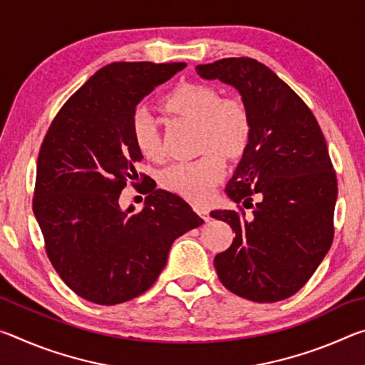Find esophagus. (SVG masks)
Here are the masks:
<instances>
[{
    "label": "esophagus",
    "instance_id": "obj_1",
    "mask_svg": "<svg viewBox=\"0 0 365 365\" xmlns=\"http://www.w3.org/2000/svg\"><path fill=\"white\" fill-rule=\"evenodd\" d=\"M195 211H196L197 214H200L201 217L205 219V220H209V219H211V217H209V211H207L206 207H202V206H195Z\"/></svg>",
    "mask_w": 365,
    "mask_h": 365
}]
</instances>
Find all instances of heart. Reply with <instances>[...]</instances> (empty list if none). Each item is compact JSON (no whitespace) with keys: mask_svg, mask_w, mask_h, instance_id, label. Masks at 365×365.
<instances>
[{"mask_svg":"<svg viewBox=\"0 0 365 365\" xmlns=\"http://www.w3.org/2000/svg\"><path fill=\"white\" fill-rule=\"evenodd\" d=\"M170 113L197 122L200 158L180 160L160 172V185L185 200L205 202L225 174V160L242 156L250 143V114L235 98L220 100L219 91L205 83H183L165 98ZM132 133L138 151L148 159L163 158L158 120L145 106L132 115Z\"/></svg>","mask_w":365,"mask_h":365,"instance_id":"b5f03b06","label":"heart"}]
</instances>
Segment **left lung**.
I'll use <instances>...</instances> for the list:
<instances>
[{
	"mask_svg": "<svg viewBox=\"0 0 365 365\" xmlns=\"http://www.w3.org/2000/svg\"><path fill=\"white\" fill-rule=\"evenodd\" d=\"M196 72L232 85L251 122L250 143L225 193L252 214L211 212L235 232L214 267L222 285L242 298L287 299L311 279L333 242L338 187L324 133L304 101L256 59L225 58Z\"/></svg>",
	"mask_w": 365,
	"mask_h": 365,
	"instance_id": "8db88e82",
	"label": "left lung"
}]
</instances>
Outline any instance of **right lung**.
Masks as SVG:
<instances>
[{"label": "right lung", "mask_w": 365, "mask_h": 365, "mask_svg": "<svg viewBox=\"0 0 365 365\" xmlns=\"http://www.w3.org/2000/svg\"><path fill=\"white\" fill-rule=\"evenodd\" d=\"M185 63H113L64 104L43 140L34 214L53 267L73 293L103 306L150 288L178 237L200 227L182 197L153 190L145 206H119L143 154L132 133L137 104Z\"/></svg>", "instance_id": "right-lung-1"}]
</instances>
